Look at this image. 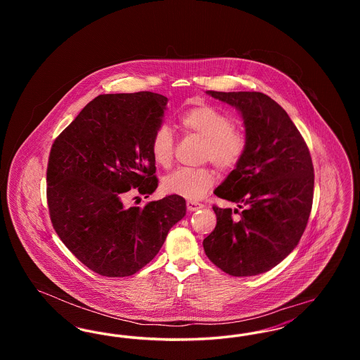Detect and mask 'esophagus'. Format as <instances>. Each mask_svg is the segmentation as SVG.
<instances>
[{
  "label": "esophagus",
  "mask_w": 360,
  "mask_h": 360,
  "mask_svg": "<svg viewBox=\"0 0 360 360\" xmlns=\"http://www.w3.org/2000/svg\"><path fill=\"white\" fill-rule=\"evenodd\" d=\"M186 206H188V212H195V210H198V209L204 207L202 204H200V202H195V201H190V200H188V202H186Z\"/></svg>",
  "instance_id": "esophagus-1"
}]
</instances>
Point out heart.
Segmentation results:
<instances>
[{
    "label": "heart",
    "mask_w": 360,
    "mask_h": 360,
    "mask_svg": "<svg viewBox=\"0 0 360 360\" xmlns=\"http://www.w3.org/2000/svg\"><path fill=\"white\" fill-rule=\"evenodd\" d=\"M181 128L190 135L205 140L202 159L210 160L221 170L233 169L247 147L245 136L233 128L232 119L223 110L209 103L188 108L179 116ZM151 154L155 163L163 169L172 166L174 136L169 127H159L151 139ZM214 184L210 169H181L166 176L163 188L188 200H201Z\"/></svg>",
    "instance_id": "obj_1"
}]
</instances>
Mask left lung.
Returning a JSON list of instances; mask_svg holds the SVG:
<instances>
[{
  "instance_id": "obj_1",
  "label": "left lung",
  "mask_w": 360,
  "mask_h": 360,
  "mask_svg": "<svg viewBox=\"0 0 360 360\" xmlns=\"http://www.w3.org/2000/svg\"><path fill=\"white\" fill-rule=\"evenodd\" d=\"M239 110L247 147L214 194L244 207L213 206L214 231L204 250L224 273L252 276L271 270L301 239L313 202L308 146L285 109L259 91H206Z\"/></svg>"
}]
</instances>
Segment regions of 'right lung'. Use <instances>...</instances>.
<instances>
[{"instance_id":"1","label":"right lung","mask_w":360,"mask_h":360,"mask_svg":"<svg viewBox=\"0 0 360 360\" xmlns=\"http://www.w3.org/2000/svg\"><path fill=\"white\" fill-rule=\"evenodd\" d=\"M167 97L151 93L101 94L55 139L47 167L53 229L91 271L129 276L150 263L186 201L167 195L125 205L131 188L146 198L158 188L151 139Z\"/></svg>"}]
</instances>
